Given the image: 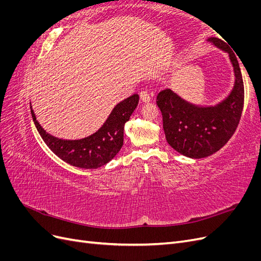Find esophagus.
<instances>
[{
  "mask_svg": "<svg viewBox=\"0 0 261 261\" xmlns=\"http://www.w3.org/2000/svg\"><path fill=\"white\" fill-rule=\"evenodd\" d=\"M139 97H140V100L143 101V102H148V101H150V96H149V93H148L146 90L140 91Z\"/></svg>",
  "mask_w": 261,
  "mask_h": 261,
  "instance_id": "esophagus-1",
  "label": "esophagus"
}]
</instances>
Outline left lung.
<instances>
[{
  "mask_svg": "<svg viewBox=\"0 0 261 261\" xmlns=\"http://www.w3.org/2000/svg\"><path fill=\"white\" fill-rule=\"evenodd\" d=\"M208 41L226 52L233 65L235 83L227 98L215 107H199L171 89H164L156 96L169 145L193 159L209 156L227 143L238 127L244 107V83L238 58L221 39L211 37Z\"/></svg>",
  "mask_w": 261,
  "mask_h": 261,
  "instance_id": "8db88e82",
  "label": "left lung"
}]
</instances>
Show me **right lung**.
I'll list each match as a JSON object with an SVG mask.
<instances>
[{
  "instance_id": "1",
  "label": "right lung",
  "mask_w": 261,
  "mask_h": 261,
  "mask_svg": "<svg viewBox=\"0 0 261 261\" xmlns=\"http://www.w3.org/2000/svg\"><path fill=\"white\" fill-rule=\"evenodd\" d=\"M137 93L117 103L103 125L92 135L76 140H65L46 133L37 121L33 108L31 116L37 130L52 152L73 167L98 169L111 161L120 151L124 140V125L138 106Z\"/></svg>"
}]
</instances>
